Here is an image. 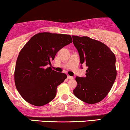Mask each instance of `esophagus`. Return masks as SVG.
Returning a JSON list of instances; mask_svg holds the SVG:
<instances>
[{"label": "esophagus", "instance_id": "34e87169", "mask_svg": "<svg viewBox=\"0 0 130 130\" xmlns=\"http://www.w3.org/2000/svg\"><path fill=\"white\" fill-rule=\"evenodd\" d=\"M67 78H68V79H69V80H72V79H73V76H69V75L67 76Z\"/></svg>", "mask_w": 130, "mask_h": 130}]
</instances>
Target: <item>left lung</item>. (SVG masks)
Returning a JSON list of instances; mask_svg holds the SVG:
<instances>
[{
    "instance_id": "1",
    "label": "left lung",
    "mask_w": 130,
    "mask_h": 130,
    "mask_svg": "<svg viewBox=\"0 0 130 130\" xmlns=\"http://www.w3.org/2000/svg\"><path fill=\"white\" fill-rule=\"evenodd\" d=\"M72 38L80 63L88 67L85 77H76L77 86L73 94L85 103H98L106 97L117 77L115 55L100 41L87 36Z\"/></svg>"
}]
</instances>
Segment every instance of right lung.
<instances>
[{
    "instance_id": "add662e5",
    "label": "right lung",
    "mask_w": 130,
    "mask_h": 130,
    "mask_svg": "<svg viewBox=\"0 0 130 130\" xmlns=\"http://www.w3.org/2000/svg\"><path fill=\"white\" fill-rule=\"evenodd\" d=\"M72 42L70 35L42 32L32 37L19 52L14 72L15 87L27 102L37 106L55 97L67 76L48 67L56 54Z\"/></svg>"
}]
</instances>
